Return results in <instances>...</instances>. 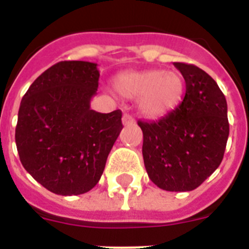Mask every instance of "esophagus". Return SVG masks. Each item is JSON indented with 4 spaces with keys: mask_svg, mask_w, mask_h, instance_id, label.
<instances>
[{
    "mask_svg": "<svg viewBox=\"0 0 249 249\" xmlns=\"http://www.w3.org/2000/svg\"><path fill=\"white\" fill-rule=\"evenodd\" d=\"M122 123H123V126H132V124H135V120H133L132 116L124 113L122 117Z\"/></svg>",
    "mask_w": 249,
    "mask_h": 249,
    "instance_id": "34e87169",
    "label": "esophagus"
}]
</instances>
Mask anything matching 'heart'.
<instances>
[{
    "label": "heart",
    "mask_w": 249,
    "mask_h": 249,
    "mask_svg": "<svg viewBox=\"0 0 249 249\" xmlns=\"http://www.w3.org/2000/svg\"><path fill=\"white\" fill-rule=\"evenodd\" d=\"M113 89L124 98L137 97L138 111L142 116L160 118L181 102L184 80L177 71H129L114 78Z\"/></svg>",
    "instance_id": "obj_1"
}]
</instances>
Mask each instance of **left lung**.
<instances>
[{
  "label": "left lung",
  "mask_w": 249,
  "mask_h": 249,
  "mask_svg": "<svg viewBox=\"0 0 249 249\" xmlns=\"http://www.w3.org/2000/svg\"><path fill=\"white\" fill-rule=\"evenodd\" d=\"M173 65L186 81L183 101L160 120L138 121V126L151 181L164 191L187 192L201 186L221 164L230 123L227 101L212 77L195 65Z\"/></svg>",
  "instance_id": "8db88e82"
}]
</instances>
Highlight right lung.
I'll use <instances>...</instances> for the list:
<instances>
[{
  "instance_id": "right-lung-1",
  "label": "right lung",
  "mask_w": 249,
  "mask_h": 249,
  "mask_svg": "<svg viewBox=\"0 0 249 249\" xmlns=\"http://www.w3.org/2000/svg\"><path fill=\"white\" fill-rule=\"evenodd\" d=\"M98 78L97 63L62 61L37 77L19 105L15 138L22 166L56 195L91 191L123 128L120 109H91Z\"/></svg>"
}]
</instances>
